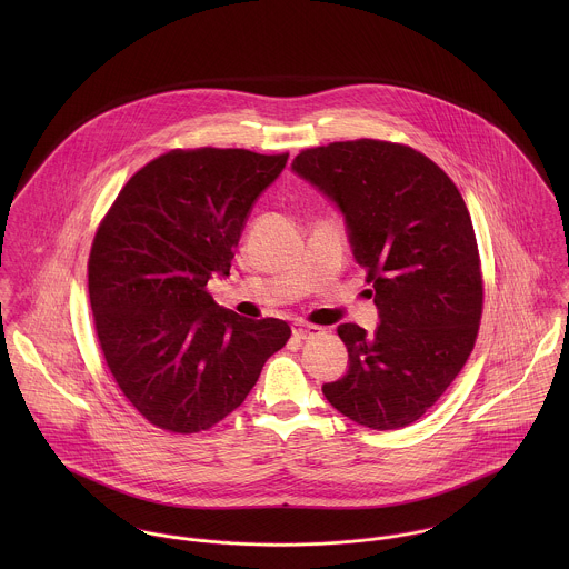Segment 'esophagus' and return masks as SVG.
Listing matches in <instances>:
<instances>
[{"label":"esophagus","instance_id":"obj_1","mask_svg":"<svg viewBox=\"0 0 569 569\" xmlns=\"http://www.w3.org/2000/svg\"><path fill=\"white\" fill-rule=\"evenodd\" d=\"M291 328H293L296 339H311V337H318L325 332L322 326L307 325V322H296Z\"/></svg>","mask_w":569,"mask_h":569}]
</instances>
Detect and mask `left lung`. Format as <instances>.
Instances as JSON below:
<instances>
[{
    "instance_id": "1",
    "label": "left lung",
    "mask_w": 569,
    "mask_h": 569,
    "mask_svg": "<svg viewBox=\"0 0 569 569\" xmlns=\"http://www.w3.org/2000/svg\"><path fill=\"white\" fill-rule=\"evenodd\" d=\"M293 170L343 212L381 318L375 335L337 326L350 366L322 392L357 425L407 427L445 395L478 339L485 280L467 203L438 163L399 142L305 149Z\"/></svg>"
}]
</instances>
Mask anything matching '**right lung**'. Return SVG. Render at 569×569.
Wrapping results in <instances>:
<instances>
[{
	"instance_id": "right-lung-1",
	"label": "right lung",
	"mask_w": 569,
	"mask_h": 569,
	"mask_svg": "<svg viewBox=\"0 0 569 569\" xmlns=\"http://www.w3.org/2000/svg\"><path fill=\"white\" fill-rule=\"evenodd\" d=\"M287 158L172 149L122 186L96 230L87 284L102 357L127 401L163 431L214 427L291 337L287 322L247 320L208 293Z\"/></svg>"
}]
</instances>
